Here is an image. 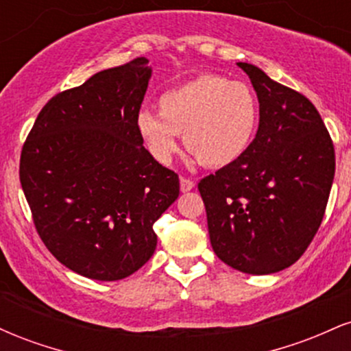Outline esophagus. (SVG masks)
Returning a JSON list of instances; mask_svg holds the SVG:
<instances>
[{
	"label": "esophagus",
	"instance_id": "34e87169",
	"mask_svg": "<svg viewBox=\"0 0 351 351\" xmlns=\"http://www.w3.org/2000/svg\"><path fill=\"white\" fill-rule=\"evenodd\" d=\"M180 188H181V191H183V193L191 191V189L195 188V181H191L188 178H181L180 180Z\"/></svg>",
	"mask_w": 351,
	"mask_h": 351
}]
</instances>
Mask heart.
I'll use <instances>...</instances> for the list:
<instances>
[{"instance_id": "obj_1", "label": "heart", "mask_w": 351, "mask_h": 351, "mask_svg": "<svg viewBox=\"0 0 351 351\" xmlns=\"http://www.w3.org/2000/svg\"><path fill=\"white\" fill-rule=\"evenodd\" d=\"M158 112H140L136 130L160 165L171 162L178 148L176 134H183L186 150L204 167H228L247 152L259 123L252 88L216 74H201L163 92Z\"/></svg>"}]
</instances>
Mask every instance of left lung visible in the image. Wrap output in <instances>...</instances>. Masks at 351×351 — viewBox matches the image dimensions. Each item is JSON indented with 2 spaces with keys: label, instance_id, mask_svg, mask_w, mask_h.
<instances>
[{
  "label": "left lung",
  "instance_id": "8db88e82",
  "mask_svg": "<svg viewBox=\"0 0 351 351\" xmlns=\"http://www.w3.org/2000/svg\"><path fill=\"white\" fill-rule=\"evenodd\" d=\"M259 100L247 152L198 183L213 251L236 271H284L305 252L324 219L335 150L313 104L247 62H237Z\"/></svg>",
  "mask_w": 351,
  "mask_h": 351
}]
</instances>
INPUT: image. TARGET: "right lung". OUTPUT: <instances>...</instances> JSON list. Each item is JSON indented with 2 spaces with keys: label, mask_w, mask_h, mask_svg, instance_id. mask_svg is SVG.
<instances>
[{
  "label": "right lung",
  "mask_w": 351,
  "mask_h": 351,
  "mask_svg": "<svg viewBox=\"0 0 351 351\" xmlns=\"http://www.w3.org/2000/svg\"><path fill=\"white\" fill-rule=\"evenodd\" d=\"M152 67L136 58L54 95L23 145L19 180L52 256L95 280H120L156 249L153 224L180 195L136 130Z\"/></svg>",
  "instance_id": "add662e5"
}]
</instances>
